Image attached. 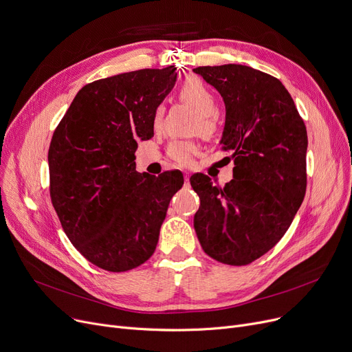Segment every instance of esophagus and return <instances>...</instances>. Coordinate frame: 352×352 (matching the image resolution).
<instances>
[{
    "label": "esophagus",
    "mask_w": 352,
    "mask_h": 352,
    "mask_svg": "<svg viewBox=\"0 0 352 352\" xmlns=\"http://www.w3.org/2000/svg\"><path fill=\"white\" fill-rule=\"evenodd\" d=\"M184 179H186V184H188V182H190V174H188V173L184 174Z\"/></svg>",
    "instance_id": "34e87169"
}]
</instances>
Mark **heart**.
Listing matches in <instances>:
<instances>
[{"label": "heart", "mask_w": 352, "mask_h": 352, "mask_svg": "<svg viewBox=\"0 0 352 352\" xmlns=\"http://www.w3.org/2000/svg\"><path fill=\"white\" fill-rule=\"evenodd\" d=\"M181 98L194 107L201 116L199 126L204 135H212L217 131V121L212 117L217 109V101L208 87L198 78H188L179 89ZM162 118V108H158L154 114V125L158 126ZM195 145L188 141H175L168 146V157L178 165H190L195 154Z\"/></svg>", "instance_id": "b5f03b06"}]
</instances>
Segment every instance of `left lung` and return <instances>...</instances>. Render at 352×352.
<instances>
[{
  "instance_id": "1",
  "label": "left lung",
  "mask_w": 352,
  "mask_h": 352,
  "mask_svg": "<svg viewBox=\"0 0 352 352\" xmlns=\"http://www.w3.org/2000/svg\"><path fill=\"white\" fill-rule=\"evenodd\" d=\"M226 104L221 144L232 151L234 178L224 188L208 175L190 178L201 206L199 244L214 260L247 265L289 228L307 188V128L280 80L247 65L198 67Z\"/></svg>"
}]
</instances>
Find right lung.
<instances>
[{
  "mask_svg": "<svg viewBox=\"0 0 352 352\" xmlns=\"http://www.w3.org/2000/svg\"><path fill=\"white\" fill-rule=\"evenodd\" d=\"M177 68L138 69L82 87L54 131L50 192L64 232L94 265L122 272L157 247L181 171L135 170L138 141L154 137V114Z\"/></svg>",
  "mask_w": 352,
  "mask_h": 352,
  "instance_id": "add662e5",
  "label": "right lung"
}]
</instances>
